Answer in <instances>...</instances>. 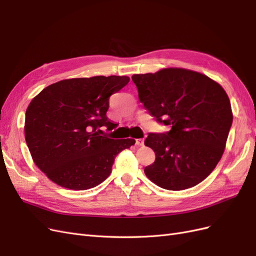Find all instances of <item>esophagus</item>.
<instances>
[{"mask_svg":"<svg viewBox=\"0 0 256 256\" xmlns=\"http://www.w3.org/2000/svg\"><path fill=\"white\" fill-rule=\"evenodd\" d=\"M136 145L143 146L144 145V138H138V140H136Z\"/></svg>","mask_w":256,"mask_h":256,"instance_id":"1","label":"esophagus"}]
</instances>
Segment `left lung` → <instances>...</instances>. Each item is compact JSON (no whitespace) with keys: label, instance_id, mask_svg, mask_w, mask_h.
<instances>
[{"label":"left lung","instance_id":"8db88e82","mask_svg":"<svg viewBox=\"0 0 256 256\" xmlns=\"http://www.w3.org/2000/svg\"><path fill=\"white\" fill-rule=\"evenodd\" d=\"M138 98L156 120L171 129L148 134L145 145L156 154L145 175L166 190L194 187L220 161L233 114L220 84L182 68L134 74Z\"/></svg>","mask_w":256,"mask_h":256}]
</instances>
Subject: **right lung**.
<instances>
[{"instance_id":"1","label":"right lung","mask_w":256,"mask_h":256,"mask_svg":"<svg viewBox=\"0 0 256 256\" xmlns=\"http://www.w3.org/2000/svg\"><path fill=\"white\" fill-rule=\"evenodd\" d=\"M126 76L68 79L44 88L26 112V141L35 164L53 182L88 190L111 174L114 159L134 138L104 134L118 124L108 118L109 99L126 86Z\"/></svg>"}]
</instances>
